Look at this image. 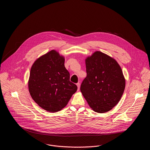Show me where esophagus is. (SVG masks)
<instances>
[{"mask_svg":"<svg viewBox=\"0 0 150 150\" xmlns=\"http://www.w3.org/2000/svg\"><path fill=\"white\" fill-rule=\"evenodd\" d=\"M76 85H77V86H78V91H79V89H80V83H78L77 84H76Z\"/></svg>","mask_w":150,"mask_h":150,"instance_id":"1","label":"esophagus"}]
</instances>
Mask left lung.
<instances>
[{
    "label": "left lung",
    "instance_id": "obj_1",
    "mask_svg": "<svg viewBox=\"0 0 150 150\" xmlns=\"http://www.w3.org/2000/svg\"><path fill=\"white\" fill-rule=\"evenodd\" d=\"M86 64L87 75L81 92L95 112H107L117 104L124 91L121 67L114 58L99 51L88 57Z\"/></svg>",
    "mask_w": 150,
    "mask_h": 150
}]
</instances>
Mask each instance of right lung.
<instances>
[{
	"instance_id": "1",
	"label": "right lung",
	"mask_w": 150,
	"mask_h": 150,
	"mask_svg": "<svg viewBox=\"0 0 150 150\" xmlns=\"http://www.w3.org/2000/svg\"><path fill=\"white\" fill-rule=\"evenodd\" d=\"M28 85L32 98L40 107L50 112L64 108L78 89L70 81L64 57L54 50L36 60L30 70Z\"/></svg>"
}]
</instances>
